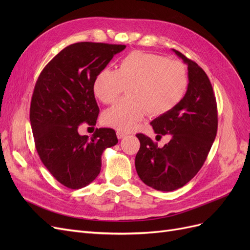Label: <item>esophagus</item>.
Wrapping results in <instances>:
<instances>
[{
  "label": "esophagus",
  "mask_w": 250,
  "mask_h": 250,
  "mask_svg": "<svg viewBox=\"0 0 250 250\" xmlns=\"http://www.w3.org/2000/svg\"><path fill=\"white\" fill-rule=\"evenodd\" d=\"M126 135H127V134H126L125 132H123V131H121V130H118V131H117V137H118V139H119V140L125 138Z\"/></svg>",
  "instance_id": "obj_1"
}]
</instances>
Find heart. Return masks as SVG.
Listing matches in <instances>:
<instances>
[{
    "instance_id": "1",
    "label": "heart",
    "mask_w": 250,
    "mask_h": 250,
    "mask_svg": "<svg viewBox=\"0 0 250 250\" xmlns=\"http://www.w3.org/2000/svg\"><path fill=\"white\" fill-rule=\"evenodd\" d=\"M188 86L187 67L178 60L143 51H132L117 69L104 67L96 75L93 92L98 100L111 104L127 87L125 99L105 110V125L128 131L147 115L160 117L183 101Z\"/></svg>"
}]
</instances>
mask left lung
Instances as JSON below:
<instances>
[{"instance_id":"obj_1","label":"left lung","mask_w":250,"mask_h":250,"mask_svg":"<svg viewBox=\"0 0 250 250\" xmlns=\"http://www.w3.org/2000/svg\"><path fill=\"white\" fill-rule=\"evenodd\" d=\"M173 51L188 65V90L175 108L150 123L156 137L170 134L171 140L158 148L149 137L138 133L141 147L135 156V169L141 180L164 192L184 187L198 173L218 128L216 98L208 75L193 60Z\"/></svg>"}]
</instances>
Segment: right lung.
Instances as JSON below:
<instances>
[{"mask_svg": "<svg viewBox=\"0 0 250 250\" xmlns=\"http://www.w3.org/2000/svg\"><path fill=\"white\" fill-rule=\"evenodd\" d=\"M124 44L77 42L60 51L43 67L30 106V123L41 161L57 181L77 190L101 171L103 151L118 143L111 128L93 137L78 133L79 125L95 126L99 107L93 92L96 75Z\"/></svg>", "mask_w": 250, "mask_h": 250, "instance_id": "1", "label": "right lung"}]
</instances>
